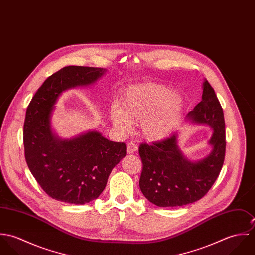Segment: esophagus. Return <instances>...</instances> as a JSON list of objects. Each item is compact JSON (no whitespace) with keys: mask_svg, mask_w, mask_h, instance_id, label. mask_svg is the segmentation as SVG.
<instances>
[{"mask_svg":"<svg viewBox=\"0 0 255 255\" xmlns=\"http://www.w3.org/2000/svg\"><path fill=\"white\" fill-rule=\"evenodd\" d=\"M137 145L134 143V142H132V141H129L128 143V145H127V152L128 153V154H132V153H134V152H136L137 151Z\"/></svg>","mask_w":255,"mask_h":255,"instance_id":"obj_1","label":"esophagus"}]
</instances>
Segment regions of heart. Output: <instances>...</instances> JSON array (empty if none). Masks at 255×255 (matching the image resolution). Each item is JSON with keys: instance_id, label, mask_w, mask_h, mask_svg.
Masks as SVG:
<instances>
[{"instance_id": "heart-1", "label": "heart", "mask_w": 255, "mask_h": 255, "mask_svg": "<svg viewBox=\"0 0 255 255\" xmlns=\"http://www.w3.org/2000/svg\"><path fill=\"white\" fill-rule=\"evenodd\" d=\"M184 108V100L178 92L157 83H142L129 88L119 105L110 111L113 125L126 132L130 125H139L141 135L150 141L169 137L177 128Z\"/></svg>"}]
</instances>
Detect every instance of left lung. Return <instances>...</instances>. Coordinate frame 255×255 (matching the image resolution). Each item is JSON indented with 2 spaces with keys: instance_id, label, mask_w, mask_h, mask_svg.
<instances>
[{
  "instance_id": "1",
  "label": "left lung",
  "mask_w": 255,
  "mask_h": 255,
  "mask_svg": "<svg viewBox=\"0 0 255 255\" xmlns=\"http://www.w3.org/2000/svg\"><path fill=\"white\" fill-rule=\"evenodd\" d=\"M201 101L187 114L194 124L213 129L205 158L187 160L178 145V133L152 144L141 143L142 172L139 187L146 198L159 207H176L202 198L218 178L226 152L224 113L213 87L204 79Z\"/></svg>"
}]
</instances>
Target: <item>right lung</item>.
Wrapping results in <instances>:
<instances>
[{"label":"right lung","mask_w":255,"mask_h":255,"mask_svg":"<svg viewBox=\"0 0 255 255\" xmlns=\"http://www.w3.org/2000/svg\"><path fill=\"white\" fill-rule=\"evenodd\" d=\"M102 68L69 66L49 76L30 101L23 126L27 166L42 189L53 199L85 204L104 190L113 168L126 156L124 142H114L97 131L61 139L51 128L59 96L76 86L94 83Z\"/></svg>","instance_id":"obj_1"}]
</instances>
